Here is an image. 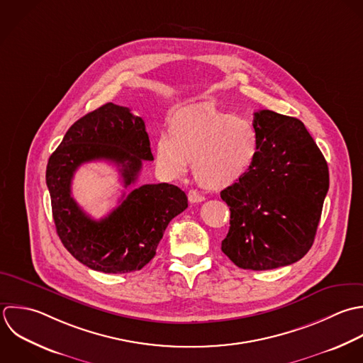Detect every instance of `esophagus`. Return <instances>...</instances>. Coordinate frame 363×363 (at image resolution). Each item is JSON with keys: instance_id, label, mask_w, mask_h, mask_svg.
<instances>
[{"instance_id": "34e87169", "label": "esophagus", "mask_w": 363, "mask_h": 363, "mask_svg": "<svg viewBox=\"0 0 363 363\" xmlns=\"http://www.w3.org/2000/svg\"><path fill=\"white\" fill-rule=\"evenodd\" d=\"M188 199H189L191 203H199V202H203V201H205V196L192 189V191L188 192Z\"/></svg>"}]
</instances>
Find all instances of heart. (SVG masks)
<instances>
[{
    "label": "heart",
    "mask_w": 363,
    "mask_h": 363,
    "mask_svg": "<svg viewBox=\"0 0 363 363\" xmlns=\"http://www.w3.org/2000/svg\"><path fill=\"white\" fill-rule=\"evenodd\" d=\"M168 134L155 141L158 165L181 177L194 164L195 179L205 188L220 189L240 181L259 155V137L245 117L206 104L177 108L167 123Z\"/></svg>",
    "instance_id": "1"
}]
</instances>
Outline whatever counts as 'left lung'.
Returning a JSON list of instances; mask_svg holds the SVG:
<instances>
[{"label": "left lung", "mask_w": 363, "mask_h": 363, "mask_svg": "<svg viewBox=\"0 0 363 363\" xmlns=\"http://www.w3.org/2000/svg\"><path fill=\"white\" fill-rule=\"evenodd\" d=\"M259 155L253 168L220 198L230 209L222 252L240 269L293 264L311 249L330 188L327 161L294 117L255 113Z\"/></svg>", "instance_id": "left-lung-1"}]
</instances>
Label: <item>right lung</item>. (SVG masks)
<instances>
[{
  "mask_svg": "<svg viewBox=\"0 0 363 363\" xmlns=\"http://www.w3.org/2000/svg\"><path fill=\"white\" fill-rule=\"evenodd\" d=\"M96 160L117 165L124 188L134 184L143 160H154L143 118L128 107L106 103L67 130L46 167L57 236L91 270H141L155 256L168 223L188 208V198L175 185L147 184L123 195L111 213L94 220L72 198V179L82 164Z\"/></svg>",
  "mask_w": 363,
  "mask_h": 363,
  "instance_id": "obj_1",
  "label": "right lung"
}]
</instances>
